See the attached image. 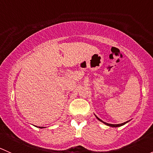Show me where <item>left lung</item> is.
I'll return each instance as SVG.
<instances>
[{
	"label": "left lung",
	"mask_w": 153,
	"mask_h": 153,
	"mask_svg": "<svg viewBox=\"0 0 153 153\" xmlns=\"http://www.w3.org/2000/svg\"><path fill=\"white\" fill-rule=\"evenodd\" d=\"M95 117H96L97 118V119L98 120V121H101V122H103L104 123V124H105L106 125H107V126H112V127H118V126H123V125H124L125 124H126V123L128 122V121H126V122H124V123H122V124H108V123H106V122H104V121H101V119H100L99 118H98V117L96 116V115H95Z\"/></svg>",
	"instance_id": "left-lung-1"
}]
</instances>
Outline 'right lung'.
Segmentation results:
<instances>
[{
    "mask_svg": "<svg viewBox=\"0 0 153 153\" xmlns=\"http://www.w3.org/2000/svg\"><path fill=\"white\" fill-rule=\"evenodd\" d=\"M39 128H44V127H42V126H39Z\"/></svg>",
    "mask_w": 153,
    "mask_h": 153,
    "instance_id": "obj_1",
    "label": "right lung"
}]
</instances>
